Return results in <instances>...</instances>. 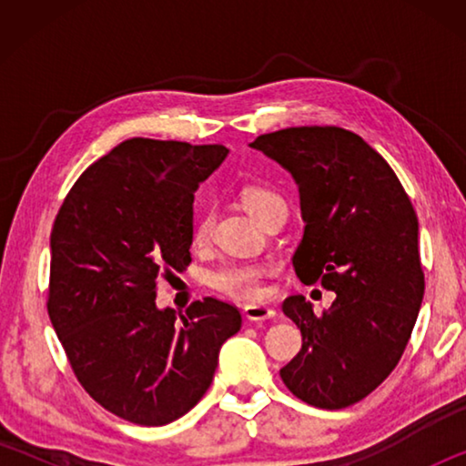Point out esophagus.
<instances>
[{"label":"esophagus","mask_w":466,"mask_h":466,"mask_svg":"<svg viewBox=\"0 0 466 466\" xmlns=\"http://www.w3.org/2000/svg\"><path fill=\"white\" fill-rule=\"evenodd\" d=\"M244 317L248 320H269L275 317V310L271 306H263V304H248L244 306Z\"/></svg>","instance_id":"1"}]
</instances>
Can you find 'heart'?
<instances>
[{
    "instance_id": "obj_1",
    "label": "heart",
    "mask_w": 466,
    "mask_h": 466,
    "mask_svg": "<svg viewBox=\"0 0 466 466\" xmlns=\"http://www.w3.org/2000/svg\"><path fill=\"white\" fill-rule=\"evenodd\" d=\"M281 199L278 193L265 187H247L242 191V203L252 216L258 218L267 205ZM214 226V214L203 211L195 222V240H205ZM269 267L257 261L226 263L211 273V286L234 299H258L265 296V278Z\"/></svg>"
}]
</instances>
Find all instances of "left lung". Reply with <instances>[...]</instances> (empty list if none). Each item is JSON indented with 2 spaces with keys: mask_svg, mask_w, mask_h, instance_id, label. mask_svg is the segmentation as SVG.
<instances>
[{
  "mask_svg": "<svg viewBox=\"0 0 466 466\" xmlns=\"http://www.w3.org/2000/svg\"><path fill=\"white\" fill-rule=\"evenodd\" d=\"M250 147L298 185L306 226L291 261L299 281L337 294L322 314L304 296L286 298L281 309L302 333V350L279 376L312 407H350L399 364L421 309L411 199L389 162L341 127H289Z\"/></svg>",
  "mask_w": 466,
  "mask_h": 466,
  "instance_id": "left-lung-1",
  "label": "left lung"
}]
</instances>
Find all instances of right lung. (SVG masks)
<instances>
[{
  "label": "right lung",
  "instance_id": "obj_1",
  "mask_svg": "<svg viewBox=\"0 0 466 466\" xmlns=\"http://www.w3.org/2000/svg\"><path fill=\"white\" fill-rule=\"evenodd\" d=\"M219 144L133 137L82 172L51 232L49 319L84 390L137 425H167L208 392L236 306H156L157 278L191 263L195 191Z\"/></svg>",
  "mask_w": 466,
  "mask_h": 466
}]
</instances>
